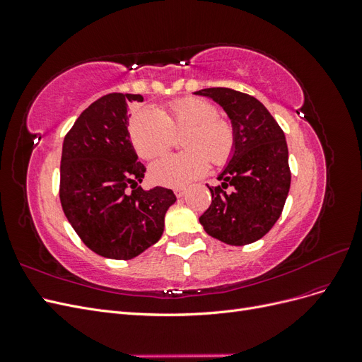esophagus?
<instances>
[{
  "label": "esophagus",
  "mask_w": 362,
  "mask_h": 362,
  "mask_svg": "<svg viewBox=\"0 0 362 362\" xmlns=\"http://www.w3.org/2000/svg\"><path fill=\"white\" fill-rule=\"evenodd\" d=\"M187 193L185 189H175V194H177V198H182V196Z\"/></svg>",
  "instance_id": "34e87169"
}]
</instances>
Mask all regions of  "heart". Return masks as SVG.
I'll list each match as a JSON object with an SVG mask.
<instances>
[{
    "mask_svg": "<svg viewBox=\"0 0 362 362\" xmlns=\"http://www.w3.org/2000/svg\"><path fill=\"white\" fill-rule=\"evenodd\" d=\"M218 112L211 103L185 98L169 105L168 112L156 107H144L134 115L129 125L133 145L144 158H156L166 152L175 134L184 136L182 145L187 152L164 156L151 166V177L168 187H184L201 178L214 164H222L234 148L231 124L217 117Z\"/></svg>",
    "mask_w": 362,
    "mask_h": 362,
    "instance_id": "obj_1",
    "label": "heart"
}]
</instances>
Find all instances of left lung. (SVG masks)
I'll use <instances>...</instances> for the list:
<instances>
[{"label":"left lung","mask_w":362,"mask_h":362,"mask_svg":"<svg viewBox=\"0 0 362 362\" xmlns=\"http://www.w3.org/2000/svg\"><path fill=\"white\" fill-rule=\"evenodd\" d=\"M221 105L231 120L234 148L208 187L211 205L199 217L205 233L226 245L245 246L276 223L290 190L288 148L284 131L257 98L226 87L194 92ZM228 187L231 192H226Z\"/></svg>","instance_id":"8db88e82"}]
</instances>
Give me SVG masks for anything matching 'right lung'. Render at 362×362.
Listing matches in <instances>:
<instances>
[{
    "instance_id": "right-lung-1",
    "label": "right lung",
    "mask_w": 362,
    "mask_h": 362,
    "mask_svg": "<svg viewBox=\"0 0 362 362\" xmlns=\"http://www.w3.org/2000/svg\"><path fill=\"white\" fill-rule=\"evenodd\" d=\"M140 95L110 93L92 103L63 140L60 202L68 222L95 254L131 259L164 231V216L177 201L172 190L145 192L146 168L139 161L128 133L129 105Z\"/></svg>"
}]
</instances>
